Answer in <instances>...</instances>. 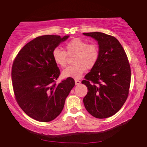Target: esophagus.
<instances>
[{"instance_id":"obj_1","label":"esophagus","mask_w":147,"mask_h":147,"mask_svg":"<svg viewBox=\"0 0 147 147\" xmlns=\"http://www.w3.org/2000/svg\"><path fill=\"white\" fill-rule=\"evenodd\" d=\"M75 84H80L81 83V81L79 80H75Z\"/></svg>"}]
</instances>
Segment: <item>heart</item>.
Segmentation results:
<instances>
[{
    "instance_id": "1",
    "label": "heart",
    "mask_w": 147,
    "mask_h": 147,
    "mask_svg": "<svg viewBox=\"0 0 147 147\" xmlns=\"http://www.w3.org/2000/svg\"><path fill=\"white\" fill-rule=\"evenodd\" d=\"M100 48L94 43H87L84 40L75 38L67 42L65 51L60 48H55L53 58L55 64L64 68L67 63V55H75V65L67 67L62 72L64 78H80L87 71L95 66L100 58Z\"/></svg>"
}]
</instances>
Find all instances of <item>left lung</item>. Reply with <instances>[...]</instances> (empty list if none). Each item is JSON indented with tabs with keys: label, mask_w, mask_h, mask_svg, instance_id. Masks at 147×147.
I'll list each match as a JSON object with an SVG mask.
<instances>
[{
	"label": "left lung",
	"mask_w": 147,
	"mask_h": 147,
	"mask_svg": "<svg viewBox=\"0 0 147 147\" xmlns=\"http://www.w3.org/2000/svg\"><path fill=\"white\" fill-rule=\"evenodd\" d=\"M97 40L100 58L84 76L87 87L83 102L87 112L98 119L115 115L127 100L131 82V68L124 48L116 38L103 32H84Z\"/></svg>",
	"instance_id": "8db88e82"
}]
</instances>
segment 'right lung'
I'll return each mask as SVG.
<instances>
[{"instance_id":"obj_1","label":"right lung","mask_w":147,"mask_h":147,"mask_svg":"<svg viewBox=\"0 0 147 147\" xmlns=\"http://www.w3.org/2000/svg\"><path fill=\"white\" fill-rule=\"evenodd\" d=\"M68 37H37L19 51L13 61L11 78L15 98L23 112L37 121L55 119L75 84L72 78L56 83L60 71L53 60V51Z\"/></svg>"}]
</instances>
